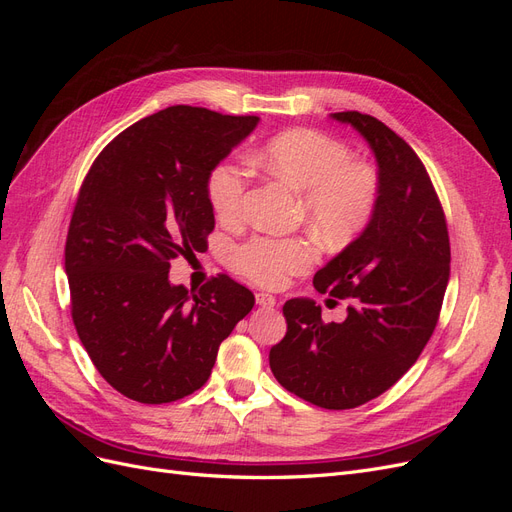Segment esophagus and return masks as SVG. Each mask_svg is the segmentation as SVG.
<instances>
[{
  "label": "esophagus",
  "instance_id": "34e87169",
  "mask_svg": "<svg viewBox=\"0 0 512 512\" xmlns=\"http://www.w3.org/2000/svg\"><path fill=\"white\" fill-rule=\"evenodd\" d=\"M256 303L260 305V307H275V297L273 294H269V292H256Z\"/></svg>",
  "mask_w": 512,
  "mask_h": 512
}]
</instances>
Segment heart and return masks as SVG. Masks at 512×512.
I'll return each instance as SVG.
<instances>
[{"label": "heart", "instance_id": "b5f03b06", "mask_svg": "<svg viewBox=\"0 0 512 512\" xmlns=\"http://www.w3.org/2000/svg\"><path fill=\"white\" fill-rule=\"evenodd\" d=\"M254 162L301 196L305 222L327 241H346L365 228L376 211L380 177L376 168L350 160V149L337 138L294 128L262 145ZM250 175L235 160L215 164L207 179V196L222 222H237L243 213ZM312 241L294 237H252L232 252V267L260 286L277 288L290 275L316 260Z\"/></svg>", "mask_w": 512, "mask_h": 512}]
</instances>
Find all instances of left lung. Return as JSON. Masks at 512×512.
<instances>
[{"label":"left lung","instance_id":"1","mask_svg":"<svg viewBox=\"0 0 512 512\" xmlns=\"http://www.w3.org/2000/svg\"><path fill=\"white\" fill-rule=\"evenodd\" d=\"M331 119L348 123L374 151L378 205L361 235L314 277L318 292L350 299L346 320L324 324L316 301H286L288 331L269 365L309 404L350 410L389 391L423 352L451 275V243L438 194L404 138L356 111Z\"/></svg>","mask_w":512,"mask_h":512}]
</instances>
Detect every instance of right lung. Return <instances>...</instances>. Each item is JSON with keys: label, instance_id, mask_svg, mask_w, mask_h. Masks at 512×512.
Here are the masks:
<instances>
[{"label": "right lung", "instance_id": "add662e5", "mask_svg": "<svg viewBox=\"0 0 512 512\" xmlns=\"http://www.w3.org/2000/svg\"><path fill=\"white\" fill-rule=\"evenodd\" d=\"M258 117L168 106L108 143L81 185L66 239L76 333L100 376L141 404L203 386L254 294L228 275L198 292L170 260L203 250L215 226L207 179Z\"/></svg>", "mask_w": 512, "mask_h": 512}]
</instances>
